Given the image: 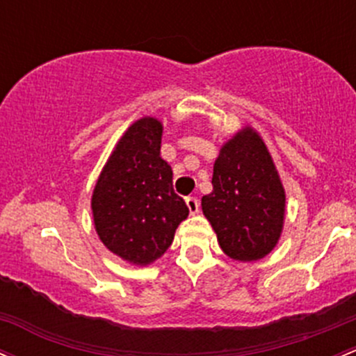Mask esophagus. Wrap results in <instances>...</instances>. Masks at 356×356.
<instances>
[{
  "mask_svg": "<svg viewBox=\"0 0 356 356\" xmlns=\"http://www.w3.org/2000/svg\"><path fill=\"white\" fill-rule=\"evenodd\" d=\"M186 204H187V208H189L191 214H196L197 211H199V199L197 197L189 196V197L186 199Z\"/></svg>",
  "mask_w": 356,
  "mask_h": 356,
  "instance_id": "esophagus-1",
  "label": "esophagus"
}]
</instances>
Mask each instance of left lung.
<instances>
[{
  "label": "left lung",
  "mask_w": 356,
  "mask_h": 356,
  "mask_svg": "<svg viewBox=\"0 0 356 356\" xmlns=\"http://www.w3.org/2000/svg\"><path fill=\"white\" fill-rule=\"evenodd\" d=\"M213 193L202 213L222 252L241 261L264 259L279 241L286 194L270 154L252 128L233 136L214 162Z\"/></svg>",
  "instance_id": "left-lung-1"
}]
</instances>
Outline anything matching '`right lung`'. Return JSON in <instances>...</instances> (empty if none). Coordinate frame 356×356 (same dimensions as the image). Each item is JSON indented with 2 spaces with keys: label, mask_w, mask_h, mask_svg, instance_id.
<instances>
[{
  "label": "right lung",
  "mask_w": 356,
  "mask_h": 356,
  "mask_svg": "<svg viewBox=\"0 0 356 356\" xmlns=\"http://www.w3.org/2000/svg\"><path fill=\"white\" fill-rule=\"evenodd\" d=\"M162 124L142 118L121 136L92 193V216L104 247L147 265L167 252L175 228L189 214L175 194L172 169L160 157Z\"/></svg>",
  "instance_id": "right-lung-1"
}]
</instances>
